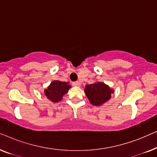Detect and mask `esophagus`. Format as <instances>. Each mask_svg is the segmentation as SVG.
Returning a JSON list of instances; mask_svg holds the SVG:
<instances>
[{
  "label": "esophagus",
  "instance_id": "esophagus-1",
  "mask_svg": "<svg viewBox=\"0 0 157 157\" xmlns=\"http://www.w3.org/2000/svg\"><path fill=\"white\" fill-rule=\"evenodd\" d=\"M73 86H80L81 85V83L79 82V81H75V82H73Z\"/></svg>",
  "mask_w": 157,
  "mask_h": 157
}]
</instances>
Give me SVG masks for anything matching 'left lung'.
<instances>
[{"label":"left lung","mask_w":157,"mask_h":157,"mask_svg":"<svg viewBox=\"0 0 157 157\" xmlns=\"http://www.w3.org/2000/svg\"><path fill=\"white\" fill-rule=\"evenodd\" d=\"M85 93L90 102L94 106H100L107 101L113 91L102 82L86 86Z\"/></svg>","instance_id":"1"}]
</instances>
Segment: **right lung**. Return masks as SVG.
Returning a JSON list of instances; mask_svg holds the SVG:
<instances>
[{
	"label": "right lung",
	"instance_id": "right-lung-1",
	"mask_svg": "<svg viewBox=\"0 0 157 157\" xmlns=\"http://www.w3.org/2000/svg\"><path fill=\"white\" fill-rule=\"evenodd\" d=\"M71 88L68 82L54 81L51 83L48 89L45 90V95L53 102H58L62 99L63 95L67 93Z\"/></svg>",
	"mask_w": 157,
	"mask_h": 157
}]
</instances>
